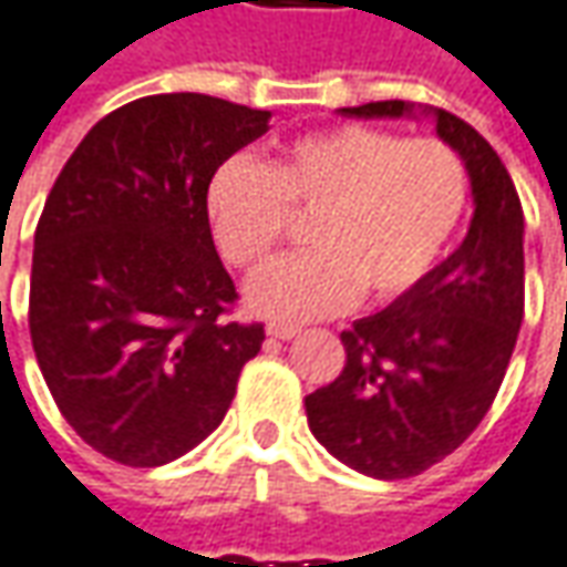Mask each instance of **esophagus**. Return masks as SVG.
I'll return each instance as SVG.
<instances>
[{
  "label": "esophagus",
  "instance_id": "obj_1",
  "mask_svg": "<svg viewBox=\"0 0 567 567\" xmlns=\"http://www.w3.org/2000/svg\"><path fill=\"white\" fill-rule=\"evenodd\" d=\"M266 332H269L272 339H282V342H288V339H295L301 330H298V327H291V323H269Z\"/></svg>",
  "mask_w": 567,
  "mask_h": 567
}]
</instances>
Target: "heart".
I'll list each match as a JSON object with an SVG mask.
<instances>
[{"label":"heart","mask_w":567,"mask_h":567,"mask_svg":"<svg viewBox=\"0 0 567 567\" xmlns=\"http://www.w3.org/2000/svg\"><path fill=\"white\" fill-rule=\"evenodd\" d=\"M470 203V174L451 145L374 126H336L291 138L266 167L228 158L206 193L212 235L254 272L310 215L313 250L269 266L247 305L269 320H310L346 308L358 291L393 301L429 276Z\"/></svg>","instance_id":"1"}]
</instances>
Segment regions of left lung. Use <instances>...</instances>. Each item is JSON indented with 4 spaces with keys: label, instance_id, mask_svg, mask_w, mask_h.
<instances>
[{
    "label": "left lung",
    "instance_id": "left-lung-1",
    "mask_svg": "<svg viewBox=\"0 0 567 567\" xmlns=\"http://www.w3.org/2000/svg\"><path fill=\"white\" fill-rule=\"evenodd\" d=\"M355 120H431L466 164L463 244L412 291L339 339L346 368L305 396L313 437L371 480H409L476 431L505 381L524 323V209L485 138L460 116L409 101L339 107Z\"/></svg>",
    "mask_w": 567,
    "mask_h": 567
}]
</instances>
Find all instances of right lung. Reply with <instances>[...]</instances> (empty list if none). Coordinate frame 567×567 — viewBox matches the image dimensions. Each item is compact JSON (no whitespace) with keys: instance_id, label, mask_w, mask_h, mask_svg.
Segmentation results:
<instances>
[{"instance_id":"right-lung-1","label":"right lung","mask_w":567,"mask_h":567,"mask_svg":"<svg viewBox=\"0 0 567 567\" xmlns=\"http://www.w3.org/2000/svg\"><path fill=\"white\" fill-rule=\"evenodd\" d=\"M269 111L152 94L97 120L47 196L31 266V342L65 422L97 454L164 466L221 425L259 323L215 254V171Z\"/></svg>"}]
</instances>
